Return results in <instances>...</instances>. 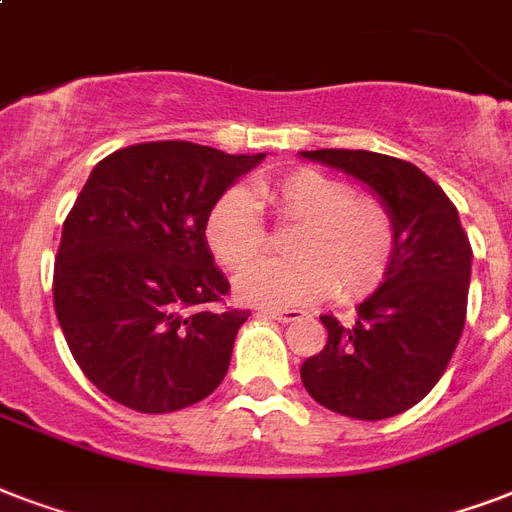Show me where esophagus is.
<instances>
[{"label": "esophagus", "instance_id": "esophagus-1", "mask_svg": "<svg viewBox=\"0 0 512 512\" xmlns=\"http://www.w3.org/2000/svg\"><path fill=\"white\" fill-rule=\"evenodd\" d=\"M263 316L281 321V324H292V321L303 319L305 311H300V308H268V311H263Z\"/></svg>", "mask_w": 512, "mask_h": 512}]
</instances>
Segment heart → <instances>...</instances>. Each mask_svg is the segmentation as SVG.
Returning a JSON list of instances; mask_svg holds the SVG:
<instances>
[{
	"instance_id": "heart-1",
	"label": "heart",
	"mask_w": 512,
	"mask_h": 512,
	"mask_svg": "<svg viewBox=\"0 0 512 512\" xmlns=\"http://www.w3.org/2000/svg\"><path fill=\"white\" fill-rule=\"evenodd\" d=\"M255 193L279 223L297 228L284 244L292 257L268 260L241 276V300L273 308L319 300L327 292L353 300L388 276L398 231L390 209L377 199L356 196L353 185L319 170L289 172L260 183ZM204 241L231 273L246 271L268 252V233L247 191L231 188L209 207Z\"/></svg>"
}]
</instances>
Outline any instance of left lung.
I'll use <instances>...</instances> for the list:
<instances>
[{"label": "left lung", "mask_w": 512, "mask_h": 512, "mask_svg": "<svg viewBox=\"0 0 512 512\" xmlns=\"http://www.w3.org/2000/svg\"><path fill=\"white\" fill-rule=\"evenodd\" d=\"M300 156L369 185L396 220L385 281L358 305L353 327L321 316L327 345L300 366L321 406L353 420H385L428 396L460 342L473 263L468 233L441 185L404 159L348 148Z\"/></svg>", "instance_id": "1"}]
</instances>
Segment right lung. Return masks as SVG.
Here are the masks:
<instances>
[{
    "instance_id": "obj_1",
    "label": "right lung",
    "mask_w": 512,
    "mask_h": 512,
    "mask_svg": "<svg viewBox=\"0 0 512 512\" xmlns=\"http://www.w3.org/2000/svg\"><path fill=\"white\" fill-rule=\"evenodd\" d=\"M263 159L162 140L90 172L63 223L52 297L71 356L116 404L177 412L223 382L249 311L223 308L231 287L204 217Z\"/></svg>"
}]
</instances>
